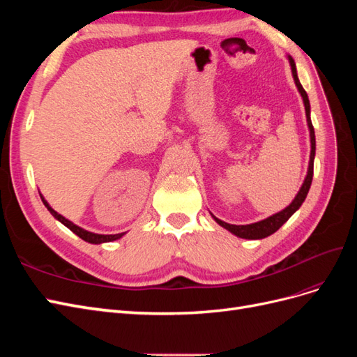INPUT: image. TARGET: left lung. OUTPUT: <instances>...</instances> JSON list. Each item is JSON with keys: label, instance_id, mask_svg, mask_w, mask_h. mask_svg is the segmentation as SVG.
I'll list each match as a JSON object with an SVG mask.
<instances>
[{"label": "left lung", "instance_id": "1", "mask_svg": "<svg viewBox=\"0 0 357 357\" xmlns=\"http://www.w3.org/2000/svg\"><path fill=\"white\" fill-rule=\"evenodd\" d=\"M289 62H290V68H291V75H294V80L296 88L302 96V101H304V107H305V116H307V125L310 129V143H311V152H310V162H308V171H307V176L304 183H302V186L299 189V192L296 193L295 199L291 201L287 207L282 211H278L273 215H269V218L261 220V222H256V223H250V225H229L220 219L215 218V215L211 214V218L218 222L222 228H225L226 231H229L231 234L240 236V238H245V240H262L265 236H269L271 234H274L275 231H278L282 226L291 218V214H294L296 210H299V207L302 205V202L305 201L307 198V193L310 190L311 186V181H312V169H314V156H316V135H314V128H312L311 123V117H310V100H308V95L302 88V84L298 79V74H296V66H295V61L291 59V56H287Z\"/></svg>", "mask_w": 357, "mask_h": 357}]
</instances>
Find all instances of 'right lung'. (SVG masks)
<instances>
[{
  "label": "right lung",
  "mask_w": 357,
  "mask_h": 357,
  "mask_svg": "<svg viewBox=\"0 0 357 357\" xmlns=\"http://www.w3.org/2000/svg\"><path fill=\"white\" fill-rule=\"evenodd\" d=\"M40 198H41L43 204L46 205V208L50 211V214L53 215V218H55L56 220H59L62 225H66L70 231H73L75 235L80 236V238L84 240L86 243H91V244L110 243V241H116V240H119V238H122V236L125 235V232H122V234H114V235H102V234H93V232L86 231V229L80 228V226H77V225H74L73 222H70L68 219L63 218V215H61L59 213H56L55 210H53V208L50 207V205H49V202L45 199V197L41 195V193H40Z\"/></svg>",
  "instance_id": "obj_1"
}]
</instances>
